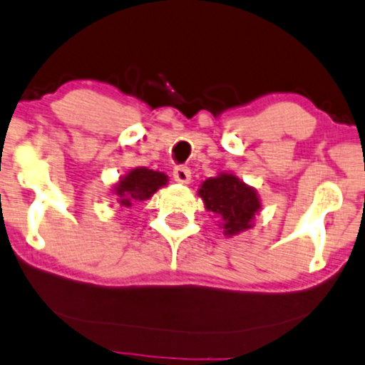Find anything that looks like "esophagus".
Segmentation results:
<instances>
[{"instance_id": "1", "label": "esophagus", "mask_w": 365, "mask_h": 365, "mask_svg": "<svg viewBox=\"0 0 365 365\" xmlns=\"http://www.w3.org/2000/svg\"><path fill=\"white\" fill-rule=\"evenodd\" d=\"M174 181L181 184H190L191 182V170L187 167H175L174 168Z\"/></svg>"}]
</instances>
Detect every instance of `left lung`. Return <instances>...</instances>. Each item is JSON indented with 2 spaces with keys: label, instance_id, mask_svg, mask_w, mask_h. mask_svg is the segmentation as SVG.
Returning <instances> with one entry per match:
<instances>
[{
  "label": "left lung",
  "instance_id": "left-lung-1",
  "mask_svg": "<svg viewBox=\"0 0 365 365\" xmlns=\"http://www.w3.org/2000/svg\"><path fill=\"white\" fill-rule=\"evenodd\" d=\"M198 197L203 200L207 210L221 219L225 230L222 233L226 237L252 228L254 217L261 210L257 191L228 172H221L215 178L203 181Z\"/></svg>",
  "mask_w": 365,
  "mask_h": 365
}]
</instances>
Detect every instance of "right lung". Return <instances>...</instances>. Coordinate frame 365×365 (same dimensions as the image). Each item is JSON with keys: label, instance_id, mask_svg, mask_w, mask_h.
<instances>
[{"label": "right lung", "instance_id": "obj_1", "mask_svg": "<svg viewBox=\"0 0 365 365\" xmlns=\"http://www.w3.org/2000/svg\"><path fill=\"white\" fill-rule=\"evenodd\" d=\"M167 175L163 172L151 170L146 167L132 168L130 172L120 178L113 193L116 195L120 207H132L137 202L150 200L156 191L167 184Z\"/></svg>", "mask_w": 365, "mask_h": 365}]
</instances>
